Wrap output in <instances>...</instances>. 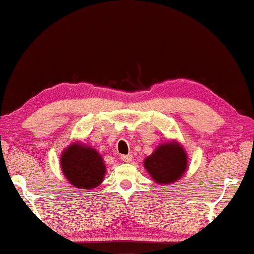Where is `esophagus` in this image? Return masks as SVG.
<instances>
[{
  "mask_svg": "<svg viewBox=\"0 0 254 254\" xmlns=\"http://www.w3.org/2000/svg\"><path fill=\"white\" fill-rule=\"evenodd\" d=\"M122 161L123 162H125V163H129L131 159H132V155H130V154H128V155H122Z\"/></svg>",
  "mask_w": 254,
  "mask_h": 254,
  "instance_id": "obj_1",
  "label": "esophagus"
}]
</instances>
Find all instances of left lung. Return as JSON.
Instances as JSON below:
<instances>
[{"instance_id": "8db88e82", "label": "left lung", "mask_w": 254, "mask_h": 254, "mask_svg": "<svg viewBox=\"0 0 254 254\" xmlns=\"http://www.w3.org/2000/svg\"><path fill=\"white\" fill-rule=\"evenodd\" d=\"M144 166L156 183L171 184L179 181L185 173L188 155L180 143L166 141L145 159Z\"/></svg>"}]
</instances>
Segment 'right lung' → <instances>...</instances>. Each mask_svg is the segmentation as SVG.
<instances>
[{
    "label": "right lung",
    "instance_id": "obj_1",
    "mask_svg": "<svg viewBox=\"0 0 254 254\" xmlns=\"http://www.w3.org/2000/svg\"><path fill=\"white\" fill-rule=\"evenodd\" d=\"M60 163L65 179L80 190L97 188L106 174V166L100 154L79 141L64 149Z\"/></svg>",
    "mask_w": 254,
    "mask_h": 254
}]
</instances>
